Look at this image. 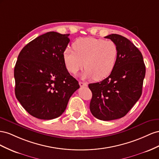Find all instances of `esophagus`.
Wrapping results in <instances>:
<instances>
[{"instance_id": "34e87169", "label": "esophagus", "mask_w": 159, "mask_h": 159, "mask_svg": "<svg viewBox=\"0 0 159 159\" xmlns=\"http://www.w3.org/2000/svg\"><path fill=\"white\" fill-rule=\"evenodd\" d=\"M79 84H80V87H87V83H84V82H81V81H80V82H79Z\"/></svg>"}]
</instances>
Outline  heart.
I'll use <instances>...</instances> for the list:
<instances>
[{"instance_id": "obj_1", "label": "heart", "mask_w": 159, "mask_h": 159, "mask_svg": "<svg viewBox=\"0 0 159 159\" xmlns=\"http://www.w3.org/2000/svg\"><path fill=\"white\" fill-rule=\"evenodd\" d=\"M73 49L66 48L63 52L66 69L76 75L84 66L83 79L101 80L114 69L119 55V48L112 40L92 37L81 38L74 43Z\"/></svg>"}]
</instances>
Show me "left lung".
Returning a JSON list of instances; mask_svg holds the SVG:
<instances>
[{
    "label": "left lung",
    "mask_w": 159,
    "mask_h": 159,
    "mask_svg": "<svg viewBox=\"0 0 159 159\" xmlns=\"http://www.w3.org/2000/svg\"><path fill=\"white\" fill-rule=\"evenodd\" d=\"M105 38L116 44L119 55L107 78L89 84L90 111L99 120H112L125 116L140 98L146 69L141 52L129 39L116 34Z\"/></svg>",
    "instance_id": "1"
}]
</instances>
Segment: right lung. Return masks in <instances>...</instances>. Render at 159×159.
I'll return each mask as SVG.
<instances>
[{
	"label": "right lung",
	"instance_id": "add662e5",
	"mask_svg": "<svg viewBox=\"0 0 159 159\" xmlns=\"http://www.w3.org/2000/svg\"><path fill=\"white\" fill-rule=\"evenodd\" d=\"M69 36L48 32L27 44L18 57L14 70L16 97L37 119L60 116L80 87L63 61Z\"/></svg>",
	"mask_w": 159,
	"mask_h": 159
}]
</instances>
